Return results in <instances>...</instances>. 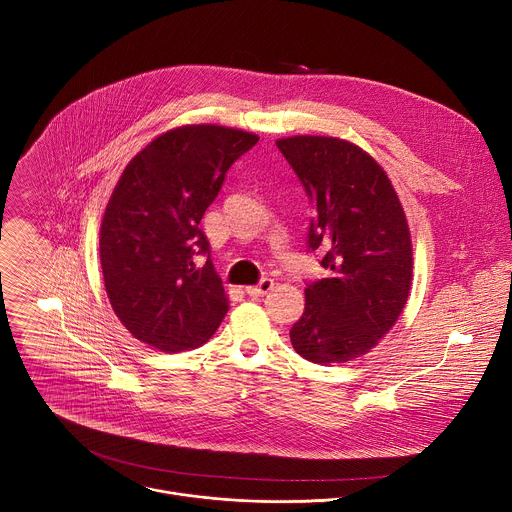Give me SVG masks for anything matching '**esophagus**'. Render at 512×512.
<instances>
[{
  "mask_svg": "<svg viewBox=\"0 0 512 512\" xmlns=\"http://www.w3.org/2000/svg\"><path fill=\"white\" fill-rule=\"evenodd\" d=\"M271 289H273V279H269V277H263L257 285H249V287H245V291H247V294H249L251 298L265 296V294H269Z\"/></svg>",
  "mask_w": 512,
  "mask_h": 512,
  "instance_id": "obj_1",
  "label": "esophagus"
}]
</instances>
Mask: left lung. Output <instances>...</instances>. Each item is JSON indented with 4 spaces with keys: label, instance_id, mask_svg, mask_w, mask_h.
Listing matches in <instances>:
<instances>
[{
    "label": "left lung",
    "instance_id": "left-lung-1",
    "mask_svg": "<svg viewBox=\"0 0 512 512\" xmlns=\"http://www.w3.org/2000/svg\"><path fill=\"white\" fill-rule=\"evenodd\" d=\"M275 145L316 212L308 249L330 271L308 283L291 344L316 364L348 362L375 348L407 304L413 249L403 206L385 170L346 139L296 135Z\"/></svg>",
    "mask_w": 512,
    "mask_h": 512
}]
</instances>
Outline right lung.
Returning <instances> with one entry per match:
<instances>
[{
	"mask_svg": "<svg viewBox=\"0 0 512 512\" xmlns=\"http://www.w3.org/2000/svg\"><path fill=\"white\" fill-rule=\"evenodd\" d=\"M257 141L233 127L182 125L125 166L103 214L99 253L111 308L137 340L182 352L223 322L229 300L198 225L229 168Z\"/></svg>",
	"mask_w": 512,
	"mask_h": 512,
	"instance_id": "add662e5",
	"label": "right lung"
}]
</instances>
